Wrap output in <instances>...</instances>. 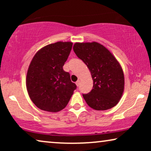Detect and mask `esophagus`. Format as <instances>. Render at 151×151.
I'll list each match as a JSON object with an SVG mask.
<instances>
[{
    "label": "esophagus",
    "instance_id": "1",
    "mask_svg": "<svg viewBox=\"0 0 151 151\" xmlns=\"http://www.w3.org/2000/svg\"><path fill=\"white\" fill-rule=\"evenodd\" d=\"M80 80H78V81L76 82V85H77V86H80Z\"/></svg>",
    "mask_w": 151,
    "mask_h": 151
}]
</instances>
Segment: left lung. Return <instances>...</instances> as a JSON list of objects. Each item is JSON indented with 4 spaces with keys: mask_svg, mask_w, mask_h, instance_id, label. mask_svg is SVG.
<instances>
[{
    "mask_svg": "<svg viewBox=\"0 0 151 151\" xmlns=\"http://www.w3.org/2000/svg\"><path fill=\"white\" fill-rule=\"evenodd\" d=\"M73 51L86 64L93 86L83 98L91 108L104 111L119 102L124 89V76L119 62L111 51L96 42H76Z\"/></svg>",
    "mask_w": 151,
    "mask_h": 151,
    "instance_id": "1",
    "label": "left lung"
}]
</instances>
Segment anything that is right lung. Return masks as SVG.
<instances>
[{
  "label": "right lung",
  "instance_id": "add662e5",
  "mask_svg": "<svg viewBox=\"0 0 151 151\" xmlns=\"http://www.w3.org/2000/svg\"><path fill=\"white\" fill-rule=\"evenodd\" d=\"M73 43L57 42L47 45L33 58L29 66L26 86L33 103L41 110L58 112L69 102L75 83L63 67L69 57Z\"/></svg>",
  "mask_w": 151,
  "mask_h": 151
}]
</instances>
